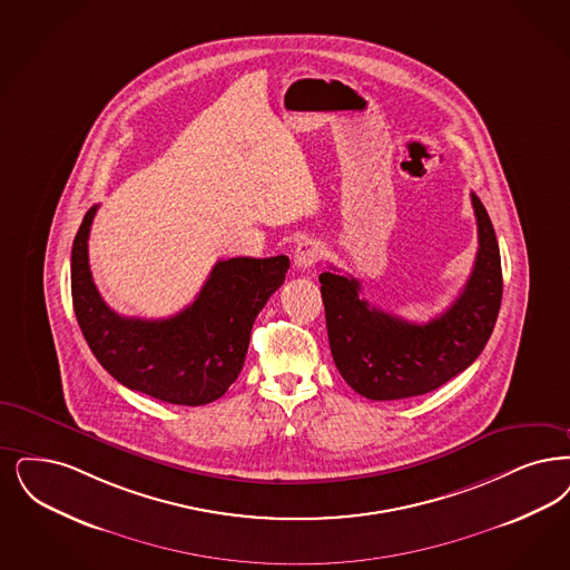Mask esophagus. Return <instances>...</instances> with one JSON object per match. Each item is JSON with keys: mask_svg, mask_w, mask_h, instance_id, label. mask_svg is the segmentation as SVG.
Returning <instances> with one entry per match:
<instances>
[{"mask_svg": "<svg viewBox=\"0 0 570 570\" xmlns=\"http://www.w3.org/2000/svg\"><path fill=\"white\" fill-rule=\"evenodd\" d=\"M322 256V246L316 239H303L298 242L295 248V267L298 269H309L314 267Z\"/></svg>", "mask_w": 570, "mask_h": 570, "instance_id": "esophagus-1", "label": "esophagus"}]
</instances>
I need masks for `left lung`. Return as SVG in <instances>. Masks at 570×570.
I'll use <instances>...</instances> for the list:
<instances>
[{
    "instance_id": "obj_1",
    "label": "left lung",
    "mask_w": 570,
    "mask_h": 570,
    "mask_svg": "<svg viewBox=\"0 0 570 570\" xmlns=\"http://www.w3.org/2000/svg\"><path fill=\"white\" fill-rule=\"evenodd\" d=\"M479 248L471 277L454 303L426 324L371 307L361 282L337 272L320 274L333 361L347 386L371 401L420 396L473 365L501 309V252L490 216L471 193Z\"/></svg>"
}]
</instances>
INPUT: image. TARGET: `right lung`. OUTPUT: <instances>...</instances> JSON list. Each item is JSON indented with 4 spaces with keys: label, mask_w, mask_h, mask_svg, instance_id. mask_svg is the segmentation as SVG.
I'll list each match as a JSON object with an SVG mask.
<instances>
[{
    "label": "right lung",
    "mask_w": 570,
    "mask_h": 570,
    "mask_svg": "<svg viewBox=\"0 0 570 570\" xmlns=\"http://www.w3.org/2000/svg\"><path fill=\"white\" fill-rule=\"evenodd\" d=\"M97 205L85 214L71 248V301L95 358L116 382L171 405H207L237 380L250 331L284 284L288 256L218 261L197 298L171 318H125L106 305L89 267Z\"/></svg>",
    "instance_id": "1"
}]
</instances>
